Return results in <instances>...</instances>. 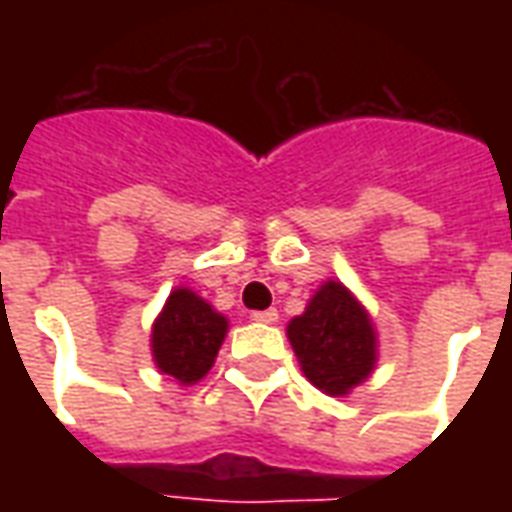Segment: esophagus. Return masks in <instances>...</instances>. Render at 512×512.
Wrapping results in <instances>:
<instances>
[{
	"instance_id": "esophagus-1",
	"label": "esophagus",
	"mask_w": 512,
	"mask_h": 512,
	"mask_svg": "<svg viewBox=\"0 0 512 512\" xmlns=\"http://www.w3.org/2000/svg\"><path fill=\"white\" fill-rule=\"evenodd\" d=\"M255 323H274L279 318L277 310H255L252 315H249Z\"/></svg>"
}]
</instances>
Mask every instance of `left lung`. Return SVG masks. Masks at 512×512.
<instances>
[{"instance_id":"1","label":"left lung","mask_w":512,"mask_h":512,"mask_svg":"<svg viewBox=\"0 0 512 512\" xmlns=\"http://www.w3.org/2000/svg\"><path fill=\"white\" fill-rule=\"evenodd\" d=\"M288 340L304 376L326 395H348L376 365L373 323L340 282L312 296L307 312L288 323Z\"/></svg>"}]
</instances>
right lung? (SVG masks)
Returning <instances> with one entry per match:
<instances>
[{"mask_svg": "<svg viewBox=\"0 0 512 512\" xmlns=\"http://www.w3.org/2000/svg\"><path fill=\"white\" fill-rule=\"evenodd\" d=\"M227 334V318L197 293L180 288L164 304L153 326V359L161 373L194 384L211 370Z\"/></svg>", "mask_w": 512, "mask_h": 512, "instance_id": "add662e5", "label": "right lung"}]
</instances>
